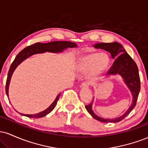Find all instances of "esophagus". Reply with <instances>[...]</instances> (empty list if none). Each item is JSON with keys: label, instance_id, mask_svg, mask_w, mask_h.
I'll return each mask as SVG.
<instances>
[{"label": "esophagus", "instance_id": "esophagus-1", "mask_svg": "<svg viewBox=\"0 0 148 148\" xmlns=\"http://www.w3.org/2000/svg\"><path fill=\"white\" fill-rule=\"evenodd\" d=\"M88 86H89V84H88L87 82H84V83H83L81 86H80V87H81V88H88Z\"/></svg>", "mask_w": 148, "mask_h": 148}]
</instances>
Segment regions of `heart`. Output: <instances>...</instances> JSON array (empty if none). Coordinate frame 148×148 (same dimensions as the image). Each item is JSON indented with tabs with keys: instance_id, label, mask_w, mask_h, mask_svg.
Returning <instances> with one entry per match:
<instances>
[{
	"instance_id": "1",
	"label": "heart",
	"mask_w": 148,
	"mask_h": 148,
	"mask_svg": "<svg viewBox=\"0 0 148 148\" xmlns=\"http://www.w3.org/2000/svg\"><path fill=\"white\" fill-rule=\"evenodd\" d=\"M109 62V56L106 53H93L81 58L77 67L81 72H88L90 79H95L106 70Z\"/></svg>"
}]
</instances>
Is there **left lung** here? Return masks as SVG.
<instances>
[{"instance_id": "8db88e82", "label": "left lung", "mask_w": 148, "mask_h": 148, "mask_svg": "<svg viewBox=\"0 0 148 148\" xmlns=\"http://www.w3.org/2000/svg\"><path fill=\"white\" fill-rule=\"evenodd\" d=\"M95 48L101 49L111 53L113 59H115L111 69L107 73V76L120 75L127 87L132 95V102L127 111L121 116L115 118H103L97 115L92 111L93 101L90 104L86 105V108L88 113L96 120L102 123H118L123 120L136 104L139 92L140 90V81L139 77L138 69L133 59L126 52L123 45L117 42L111 43H97L93 45ZM94 98V97H93Z\"/></svg>"}]
</instances>
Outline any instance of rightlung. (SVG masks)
<instances>
[{
  "label": "right lung",
  "mask_w": 148,
  "mask_h": 148,
  "mask_svg": "<svg viewBox=\"0 0 148 148\" xmlns=\"http://www.w3.org/2000/svg\"><path fill=\"white\" fill-rule=\"evenodd\" d=\"M77 47V45L74 42H71L68 41H54L51 42L49 43H40V42H37V43L34 44V45L29 46V47H26L24 49L20 51L15 58L14 60L10 66L9 72H8V78H7L6 81V87H5V92L6 94L9 97V86L10 83V80H11L13 72H14L15 69L18 67L19 64H21L23 60L27 59L28 58L34 55V54L37 53H42L45 52H51L54 53H61L65 49L68 48H75ZM60 93L58 95L55 100L53 101L51 104L49 106L47 109L45 111L40 112V113H36V114L33 115H27L21 113L22 115H25L26 117H29V118H42V117L45 116L49 113H51L53 108L56 106L58 101L59 97H60Z\"/></svg>",
  "instance_id": "add662e5"
}]
</instances>
